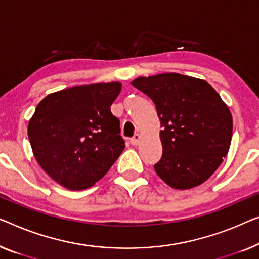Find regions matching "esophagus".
Here are the masks:
<instances>
[{
	"instance_id": "obj_1",
	"label": "esophagus",
	"mask_w": 259,
	"mask_h": 259,
	"mask_svg": "<svg viewBox=\"0 0 259 259\" xmlns=\"http://www.w3.org/2000/svg\"><path fill=\"white\" fill-rule=\"evenodd\" d=\"M139 141H140V134H136L132 139H131V144H132L133 146H137L139 144Z\"/></svg>"
}]
</instances>
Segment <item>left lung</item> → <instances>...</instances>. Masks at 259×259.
I'll return each instance as SVG.
<instances>
[{
	"label": "left lung",
	"mask_w": 259,
	"mask_h": 259,
	"mask_svg": "<svg viewBox=\"0 0 259 259\" xmlns=\"http://www.w3.org/2000/svg\"><path fill=\"white\" fill-rule=\"evenodd\" d=\"M155 104L162 131L156 174L175 189H190L210 178L229 151L232 117L205 80L179 73L139 77L132 83Z\"/></svg>",
	"instance_id": "obj_1"
}]
</instances>
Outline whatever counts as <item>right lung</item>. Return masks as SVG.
Returning <instances> with one entry per match:
<instances>
[{
  "label": "right lung",
  "instance_id": "right-lung-1",
  "mask_svg": "<svg viewBox=\"0 0 259 259\" xmlns=\"http://www.w3.org/2000/svg\"><path fill=\"white\" fill-rule=\"evenodd\" d=\"M121 84L73 86L37 105L28 125L33 155L46 173L71 190L92 187L125 148L111 105Z\"/></svg>",
  "mask_w": 259,
  "mask_h": 259
}]
</instances>
